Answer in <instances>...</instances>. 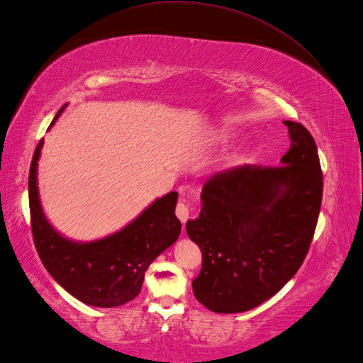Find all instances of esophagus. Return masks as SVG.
<instances>
[{
    "label": "esophagus",
    "instance_id": "1",
    "mask_svg": "<svg viewBox=\"0 0 363 363\" xmlns=\"http://www.w3.org/2000/svg\"><path fill=\"white\" fill-rule=\"evenodd\" d=\"M175 214L180 218L182 223H186V220L189 218V214H191V209L188 205H184V203H179L175 208Z\"/></svg>",
    "mask_w": 363,
    "mask_h": 363
}]
</instances>
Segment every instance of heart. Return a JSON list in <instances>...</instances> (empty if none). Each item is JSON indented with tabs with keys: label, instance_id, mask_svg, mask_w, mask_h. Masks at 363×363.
Segmentation results:
<instances>
[{
	"label": "heart",
	"instance_id": "heart-1",
	"mask_svg": "<svg viewBox=\"0 0 363 363\" xmlns=\"http://www.w3.org/2000/svg\"><path fill=\"white\" fill-rule=\"evenodd\" d=\"M229 138L231 134H228L226 130H209L200 138V143L203 146H220L229 141Z\"/></svg>",
	"mask_w": 363,
	"mask_h": 363
}]
</instances>
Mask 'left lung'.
I'll use <instances>...</instances> for the list:
<instances>
[{
	"mask_svg": "<svg viewBox=\"0 0 363 363\" xmlns=\"http://www.w3.org/2000/svg\"><path fill=\"white\" fill-rule=\"evenodd\" d=\"M291 147L280 166L245 164L212 175L186 233L203 263L194 296L220 314L250 311L302 267L319 218L323 175L313 135L284 121Z\"/></svg>",
	"mask_w": 363,
	"mask_h": 363,
	"instance_id": "1",
	"label": "left lung"
}]
</instances>
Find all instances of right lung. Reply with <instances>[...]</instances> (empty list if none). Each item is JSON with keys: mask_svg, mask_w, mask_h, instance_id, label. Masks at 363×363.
<instances>
[{"mask_svg": "<svg viewBox=\"0 0 363 363\" xmlns=\"http://www.w3.org/2000/svg\"><path fill=\"white\" fill-rule=\"evenodd\" d=\"M58 111L50 126L58 120ZM49 126V128H50ZM44 138L35 149L29 171V206L33 243L52 277L79 302L113 308L140 294L145 272L182 231L175 216L179 194L157 199L118 233L95 242H74L57 233L44 216L37 186V167Z\"/></svg>", "mask_w": 363, "mask_h": 363, "instance_id": "add662e5", "label": "right lung"}]
</instances>
